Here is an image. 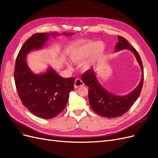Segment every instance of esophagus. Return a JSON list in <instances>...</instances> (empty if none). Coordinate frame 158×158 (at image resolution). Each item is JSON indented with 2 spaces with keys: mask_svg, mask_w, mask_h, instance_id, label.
<instances>
[{
  "mask_svg": "<svg viewBox=\"0 0 158 158\" xmlns=\"http://www.w3.org/2000/svg\"><path fill=\"white\" fill-rule=\"evenodd\" d=\"M84 85V83L83 82L81 79H80L79 78H77L75 79V83H74V88H77L80 86H82Z\"/></svg>",
  "mask_w": 158,
  "mask_h": 158,
  "instance_id": "1",
  "label": "esophagus"
}]
</instances>
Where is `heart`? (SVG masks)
Listing matches in <instances>:
<instances>
[{"mask_svg":"<svg viewBox=\"0 0 158 158\" xmlns=\"http://www.w3.org/2000/svg\"><path fill=\"white\" fill-rule=\"evenodd\" d=\"M104 50L105 44L102 42L101 41L97 43L88 42L75 47L70 54V59L73 63L80 64L83 63L85 59L92 53L91 60L85 62L82 65L83 70L86 71L90 69L92 63L94 60L99 58L103 53ZM67 65L68 68H71L69 64Z\"/></svg>","mask_w":158,"mask_h":158,"instance_id":"heart-1","label":"heart"}]
</instances>
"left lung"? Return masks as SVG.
Returning <instances> with one entry per match:
<instances>
[{"label":"left lung","mask_w":158,"mask_h":158,"mask_svg":"<svg viewBox=\"0 0 158 158\" xmlns=\"http://www.w3.org/2000/svg\"><path fill=\"white\" fill-rule=\"evenodd\" d=\"M118 43L115 46V52L126 49L131 51L140 66L142 78L138 86L126 95H116L101 86L93 70H87L81 76L83 83L89 87L88 99L91 108L99 115L108 118L119 117L125 114L138 99L143 84V67L139 53L124 37L118 36Z\"/></svg>","instance_id":"1"}]
</instances>
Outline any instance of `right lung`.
I'll return each mask as SVG.
<instances>
[{"instance_id": "obj_1", "label": "right lung", "mask_w": 158, "mask_h": 158, "mask_svg": "<svg viewBox=\"0 0 158 158\" xmlns=\"http://www.w3.org/2000/svg\"><path fill=\"white\" fill-rule=\"evenodd\" d=\"M72 35L73 33H63ZM57 33H38L33 35L23 44L17 56L14 77L19 97L23 104L38 118L51 119L65 108L70 92L73 90L75 78H63L52 68L40 74L30 70L26 56L31 51L42 49L50 36Z\"/></svg>"}]
</instances>
